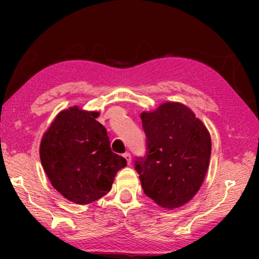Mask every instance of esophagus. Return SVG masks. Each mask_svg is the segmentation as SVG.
Listing matches in <instances>:
<instances>
[{"label":"esophagus","mask_w":259,"mask_h":259,"mask_svg":"<svg viewBox=\"0 0 259 259\" xmlns=\"http://www.w3.org/2000/svg\"><path fill=\"white\" fill-rule=\"evenodd\" d=\"M123 157H124V159H125L126 161H128V162H131V154H130V153L125 152L124 154H123Z\"/></svg>","instance_id":"1"}]
</instances>
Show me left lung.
<instances>
[{
	"label": "left lung",
	"mask_w": 259,
	"mask_h": 259,
	"mask_svg": "<svg viewBox=\"0 0 259 259\" xmlns=\"http://www.w3.org/2000/svg\"><path fill=\"white\" fill-rule=\"evenodd\" d=\"M98 115L68 108L56 116L41 140V163L51 185L77 204L107 194L116 172L126 165L124 157L112 151Z\"/></svg>",
	"instance_id": "left-lung-1"
}]
</instances>
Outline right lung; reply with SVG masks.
Masks as SVG:
<instances>
[{"label": "right lung", "instance_id": "obj_1", "mask_svg": "<svg viewBox=\"0 0 259 259\" xmlns=\"http://www.w3.org/2000/svg\"><path fill=\"white\" fill-rule=\"evenodd\" d=\"M146 152L135 169L144 193L161 207H182L194 196L207 174L211 139L202 122L182 104L166 103L143 113Z\"/></svg>", "mask_w": 259, "mask_h": 259}]
</instances>
